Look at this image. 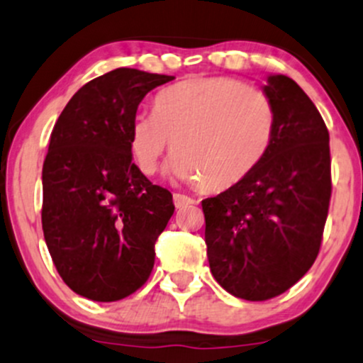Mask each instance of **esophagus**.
I'll use <instances>...</instances> for the list:
<instances>
[{"label":"esophagus","mask_w":363,"mask_h":363,"mask_svg":"<svg viewBox=\"0 0 363 363\" xmlns=\"http://www.w3.org/2000/svg\"><path fill=\"white\" fill-rule=\"evenodd\" d=\"M173 202H174V206H177V209L186 208V206H190V204H196V201H194L192 197H186V196H183V194H173Z\"/></svg>","instance_id":"34e87169"}]
</instances>
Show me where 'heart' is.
Wrapping results in <instances>:
<instances>
[{
    "label": "heart",
    "mask_w": 363,
    "mask_h": 363,
    "mask_svg": "<svg viewBox=\"0 0 363 363\" xmlns=\"http://www.w3.org/2000/svg\"><path fill=\"white\" fill-rule=\"evenodd\" d=\"M275 114L264 95L230 77L194 76L162 89L154 114L136 116L130 149L138 169L154 174L167 150V171L206 192L245 180L272 149Z\"/></svg>",
    "instance_id": "obj_1"
}]
</instances>
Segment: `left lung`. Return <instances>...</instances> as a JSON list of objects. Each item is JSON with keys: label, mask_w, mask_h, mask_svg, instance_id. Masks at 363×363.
Listing matches in <instances>:
<instances>
[{"label": "left lung", "mask_w": 363, "mask_h": 363, "mask_svg": "<svg viewBox=\"0 0 363 363\" xmlns=\"http://www.w3.org/2000/svg\"><path fill=\"white\" fill-rule=\"evenodd\" d=\"M263 93L275 114L270 152L239 185L202 201L211 274L247 301L275 298L310 270L333 190L329 131L313 102L282 74Z\"/></svg>", "instance_id": "8db88e82"}]
</instances>
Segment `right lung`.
I'll return each mask as SVG.
<instances>
[{"mask_svg": "<svg viewBox=\"0 0 363 363\" xmlns=\"http://www.w3.org/2000/svg\"><path fill=\"white\" fill-rule=\"evenodd\" d=\"M173 76L121 67L69 100L43 164V233L62 280L91 301L133 294L154 268L173 196L131 162L130 131L147 93Z\"/></svg>", "mask_w": 363, "mask_h": 363, "instance_id": "obj_1", "label": "right lung"}]
</instances>
